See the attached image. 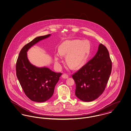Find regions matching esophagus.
Segmentation results:
<instances>
[{
  "instance_id": "esophagus-1",
  "label": "esophagus",
  "mask_w": 131,
  "mask_h": 131,
  "mask_svg": "<svg viewBox=\"0 0 131 131\" xmlns=\"http://www.w3.org/2000/svg\"><path fill=\"white\" fill-rule=\"evenodd\" d=\"M61 77H62V78H63V79H68V78H69V75H68L67 74H66V73H64V74H63L62 75Z\"/></svg>"
}]
</instances>
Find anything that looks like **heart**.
I'll list each match as a JSON object with an SVG mask.
<instances>
[{"label":"heart","instance_id":"b5f03b06","mask_svg":"<svg viewBox=\"0 0 131 131\" xmlns=\"http://www.w3.org/2000/svg\"><path fill=\"white\" fill-rule=\"evenodd\" d=\"M90 51V45L87 41L80 40H67L61 45L59 52L61 56H67V63L72 69H79L85 63ZM57 66H60L61 62L59 54L54 56Z\"/></svg>","mask_w":131,"mask_h":131}]
</instances>
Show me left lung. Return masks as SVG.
Instances as JSON below:
<instances>
[{
    "mask_svg": "<svg viewBox=\"0 0 131 131\" xmlns=\"http://www.w3.org/2000/svg\"><path fill=\"white\" fill-rule=\"evenodd\" d=\"M111 70L109 52L99 44L95 56L72 76L76 84L75 95L85 102L95 100L104 92Z\"/></svg>",
    "mask_w": 131,
    "mask_h": 131,
    "instance_id": "left-lung-1",
    "label": "left lung"
}]
</instances>
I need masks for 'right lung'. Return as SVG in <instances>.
<instances>
[{"label": "right lung", "mask_w": 131, "mask_h": 131, "mask_svg": "<svg viewBox=\"0 0 131 131\" xmlns=\"http://www.w3.org/2000/svg\"><path fill=\"white\" fill-rule=\"evenodd\" d=\"M40 36L25 45L20 52L16 65V75L25 94L30 100L43 102L53 95L54 87L61 73H56L48 68H38L29 61L27 52L33 45L50 37Z\"/></svg>", "instance_id": "obj_1"}]
</instances>
